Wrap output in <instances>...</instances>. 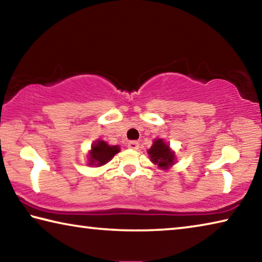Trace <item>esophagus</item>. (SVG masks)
Wrapping results in <instances>:
<instances>
[{
    "label": "esophagus",
    "mask_w": 262,
    "mask_h": 262,
    "mask_svg": "<svg viewBox=\"0 0 262 262\" xmlns=\"http://www.w3.org/2000/svg\"><path fill=\"white\" fill-rule=\"evenodd\" d=\"M127 145H128V148L133 149V150L139 149V142H137V141H129V142H128Z\"/></svg>",
    "instance_id": "34e87169"
}]
</instances>
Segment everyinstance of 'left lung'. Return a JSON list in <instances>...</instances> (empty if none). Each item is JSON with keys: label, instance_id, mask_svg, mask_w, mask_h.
I'll use <instances>...</instances> for the list:
<instances>
[{"label": "left lung", "instance_id": "1", "mask_svg": "<svg viewBox=\"0 0 262 262\" xmlns=\"http://www.w3.org/2000/svg\"><path fill=\"white\" fill-rule=\"evenodd\" d=\"M151 161L157 164L161 168H168L174 163V154L171 151L170 147L164 141L158 139L154 141L151 148L148 150Z\"/></svg>", "mask_w": 262, "mask_h": 262}]
</instances>
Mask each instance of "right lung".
I'll return each instance as SVG.
<instances>
[{"mask_svg": "<svg viewBox=\"0 0 262 262\" xmlns=\"http://www.w3.org/2000/svg\"><path fill=\"white\" fill-rule=\"evenodd\" d=\"M120 151V148L118 145H113L111 147L104 141H97L96 143L92 145L90 151V165L101 166L107 163L114 157V155Z\"/></svg>", "mask_w": 262, "mask_h": 262, "instance_id": "obj_1", "label": "right lung"}]
</instances>
